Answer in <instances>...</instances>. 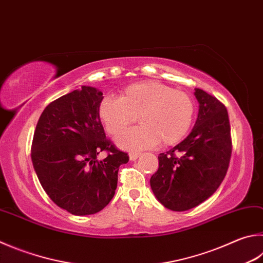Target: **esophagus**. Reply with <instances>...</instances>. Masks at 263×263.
Masks as SVG:
<instances>
[{
	"instance_id": "esophagus-1",
	"label": "esophagus",
	"mask_w": 263,
	"mask_h": 263,
	"mask_svg": "<svg viewBox=\"0 0 263 263\" xmlns=\"http://www.w3.org/2000/svg\"><path fill=\"white\" fill-rule=\"evenodd\" d=\"M141 154L140 153H137V152H131L130 154H128V157H130L131 161H136L138 157H139Z\"/></svg>"
}]
</instances>
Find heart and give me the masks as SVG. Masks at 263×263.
<instances>
[{
    "mask_svg": "<svg viewBox=\"0 0 263 263\" xmlns=\"http://www.w3.org/2000/svg\"><path fill=\"white\" fill-rule=\"evenodd\" d=\"M194 115L192 98L157 82H141L127 86L122 97H106L99 106V116L106 130L115 136L138 117L142 124L116 138L119 147L142 149L161 142L178 144L189 132Z\"/></svg>",
    "mask_w": 263,
    "mask_h": 263,
    "instance_id": "heart-1",
    "label": "heart"
}]
</instances>
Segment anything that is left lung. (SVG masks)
Returning <instances> with one entry per match:
<instances>
[{"instance_id":"1","label":"left lung","mask_w":263,"mask_h":263,"mask_svg":"<svg viewBox=\"0 0 263 263\" xmlns=\"http://www.w3.org/2000/svg\"><path fill=\"white\" fill-rule=\"evenodd\" d=\"M198 118L190 135L159 155V169L151 177L155 198L175 212L197 207L221 185L231 157L230 123L226 106L200 88Z\"/></svg>"}]
</instances>
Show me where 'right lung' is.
<instances>
[{
    "mask_svg": "<svg viewBox=\"0 0 263 263\" xmlns=\"http://www.w3.org/2000/svg\"><path fill=\"white\" fill-rule=\"evenodd\" d=\"M102 92L82 86L49 103L37 121L32 163L46 193L72 215L99 213L115 194L121 164L128 161L106 135L100 121ZM108 156L97 160L100 151Z\"/></svg>",
    "mask_w": 263,
    "mask_h": 263,
    "instance_id": "1",
    "label": "right lung"
}]
</instances>
